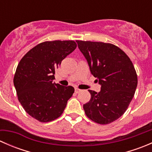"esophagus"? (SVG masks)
<instances>
[{"label":"esophagus","mask_w":152,"mask_h":152,"mask_svg":"<svg viewBox=\"0 0 152 152\" xmlns=\"http://www.w3.org/2000/svg\"><path fill=\"white\" fill-rule=\"evenodd\" d=\"M80 92H81L80 89L75 88V93H80Z\"/></svg>","instance_id":"1"}]
</instances>
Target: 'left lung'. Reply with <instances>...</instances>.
<instances>
[{
	"label": "left lung",
	"mask_w": 152,
	"mask_h": 152,
	"mask_svg": "<svg viewBox=\"0 0 152 152\" xmlns=\"http://www.w3.org/2000/svg\"><path fill=\"white\" fill-rule=\"evenodd\" d=\"M76 42L101 85L99 93L89 90L91 98L83 105L86 115L98 124L112 123L125 113L134 97L137 85L134 65L123 50L113 44Z\"/></svg>",
	"instance_id": "8db88e82"
}]
</instances>
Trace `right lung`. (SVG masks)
Listing matches in <instances>:
<instances>
[{"instance_id": "add662e5", "label": "right lung", "mask_w": 152, "mask_h": 152, "mask_svg": "<svg viewBox=\"0 0 152 152\" xmlns=\"http://www.w3.org/2000/svg\"><path fill=\"white\" fill-rule=\"evenodd\" d=\"M73 40L47 41L38 44L21 59L16 69L14 85L25 111L40 122L59 118L73 96L72 86L53 82L55 69L76 49Z\"/></svg>"}]
</instances>
